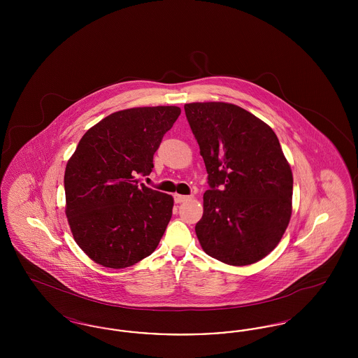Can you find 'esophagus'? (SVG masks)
<instances>
[{"label": "esophagus", "mask_w": 358, "mask_h": 358, "mask_svg": "<svg viewBox=\"0 0 358 358\" xmlns=\"http://www.w3.org/2000/svg\"><path fill=\"white\" fill-rule=\"evenodd\" d=\"M192 199V196H184V194H174V201L177 204H181V203H185L189 201Z\"/></svg>", "instance_id": "esophagus-1"}]
</instances>
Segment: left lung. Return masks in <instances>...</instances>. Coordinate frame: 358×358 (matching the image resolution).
I'll list each match as a JSON object with an SVG mask.
<instances>
[{
    "label": "left lung",
    "mask_w": 358,
    "mask_h": 358,
    "mask_svg": "<svg viewBox=\"0 0 358 358\" xmlns=\"http://www.w3.org/2000/svg\"><path fill=\"white\" fill-rule=\"evenodd\" d=\"M208 171L196 235L229 266H248L279 244L292 212V171L273 129L232 103L184 106Z\"/></svg>",
    "instance_id": "8db88e82"
}]
</instances>
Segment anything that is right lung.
<instances>
[{"label":"right lung","instance_id":"obj_1","mask_svg":"<svg viewBox=\"0 0 358 358\" xmlns=\"http://www.w3.org/2000/svg\"><path fill=\"white\" fill-rule=\"evenodd\" d=\"M181 114L177 106L120 110L87 130L66 166V216L95 263L126 268L152 255L171 222L173 197L139 184Z\"/></svg>","mask_w":358,"mask_h":358}]
</instances>
